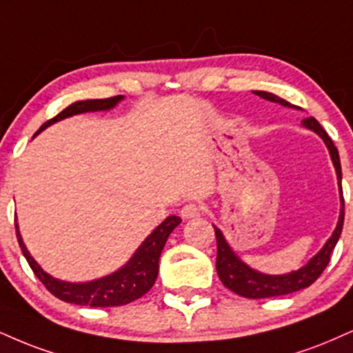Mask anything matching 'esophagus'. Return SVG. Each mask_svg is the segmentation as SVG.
I'll return each mask as SVG.
<instances>
[{
	"label": "esophagus",
	"instance_id": "34e87169",
	"mask_svg": "<svg viewBox=\"0 0 353 353\" xmlns=\"http://www.w3.org/2000/svg\"><path fill=\"white\" fill-rule=\"evenodd\" d=\"M181 215H182V219H184V220L201 217V207L195 205V203H185V205L182 207Z\"/></svg>",
	"mask_w": 353,
	"mask_h": 353
}]
</instances>
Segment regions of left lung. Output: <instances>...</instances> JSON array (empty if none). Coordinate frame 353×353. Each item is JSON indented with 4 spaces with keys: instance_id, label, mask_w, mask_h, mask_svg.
<instances>
[{
    "instance_id": "obj_1",
    "label": "left lung",
    "mask_w": 353,
    "mask_h": 353,
    "mask_svg": "<svg viewBox=\"0 0 353 353\" xmlns=\"http://www.w3.org/2000/svg\"><path fill=\"white\" fill-rule=\"evenodd\" d=\"M254 95H258L263 100L273 101V103H279L286 108H294L301 110L296 105H291L290 101L283 100L281 97L274 95V93L263 92V90H253ZM304 128L311 130L316 133L319 138L324 141V144L329 150L330 159L335 168V174H337V185H339V197H341V214H339L337 225H335V230L330 235V239L325 241L324 246L317 252L314 256L309 260L305 265L301 266L299 270L290 271V273L283 274H268L261 273V271L252 268L246 263L241 260L239 254L235 253V250L232 248L227 239L223 236L222 230L219 227H215V236H217V273L220 281L223 283V286H227L228 290L236 292L239 296L250 299H263V298H274V296H284L291 294L304 288H309L316 281L317 278L322 274V271L325 270V266L330 261V253L334 252L335 245H337L339 236L342 233L343 227V194H342V168H341V158H339L337 148L334 146L332 139L329 138V134L325 133L324 128L321 126V123L316 118H305L303 120Z\"/></svg>"
}]
</instances>
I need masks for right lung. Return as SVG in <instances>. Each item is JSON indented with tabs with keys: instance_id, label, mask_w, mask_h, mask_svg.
<instances>
[{
	"instance_id": "obj_1",
	"label": "right lung",
	"mask_w": 353,
	"mask_h": 353,
	"mask_svg": "<svg viewBox=\"0 0 353 353\" xmlns=\"http://www.w3.org/2000/svg\"><path fill=\"white\" fill-rule=\"evenodd\" d=\"M123 100H125V97L117 95L112 97V99L74 101L65 110H62L57 117H54L52 120L46 121L34 136L49 128L54 123L65 120V118L74 117V114L88 112H108V110H113ZM181 222L182 220L176 217V215L168 217L143 240V243L136 248V252L131 254L130 260L121 268H118L107 276H101L99 279L83 283L62 281V279L54 278L48 271L42 270L39 263L34 260L26 245H24L23 236H21L19 232L18 219L14 220V225L16 236H18L21 252H23L24 258L28 260L34 274L39 278V281L48 288V291L52 292L55 298L70 304L90 305V307H113V305H125L133 303V301L139 299L151 290L156 278H158L161 252H163L165 241H168V236L171 235V232Z\"/></svg>"
}]
</instances>
